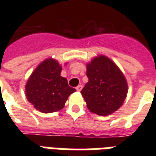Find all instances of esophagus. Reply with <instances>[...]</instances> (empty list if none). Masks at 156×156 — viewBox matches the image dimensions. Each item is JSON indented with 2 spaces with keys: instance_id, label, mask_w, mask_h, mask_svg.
I'll return each mask as SVG.
<instances>
[{
  "instance_id": "1",
  "label": "esophagus",
  "mask_w": 156,
  "mask_h": 156,
  "mask_svg": "<svg viewBox=\"0 0 156 156\" xmlns=\"http://www.w3.org/2000/svg\"><path fill=\"white\" fill-rule=\"evenodd\" d=\"M82 88H83V85H78V86H77V87H76V90H77V91H81L82 90Z\"/></svg>"
}]
</instances>
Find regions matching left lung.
<instances>
[{
	"label": "left lung",
	"instance_id": "1",
	"mask_svg": "<svg viewBox=\"0 0 156 156\" xmlns=\"http://www.w3.org/2000/svg\"><path fill=\"white\" fill-rule=\"evenodd\" d=\"M88 82L81 90L87 107L96 115L106 116L120 108L126 98L128 85L123 73L105 56L87 64Z\"/></svg>",
	"mask_w": 156,
	"mask_h": 156
}]
</instances>
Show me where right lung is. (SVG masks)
Wrapping results in <instances>:
<instances>
[{
	"label": "right lung",
	"instance_id": "obj_1",
	"mask_svg": "<svg viewBox=\"0 0 156 156\" xmlns=\"http://www.w3.org/2000/svg\"><path fill=\"white\" fill-rule=\"evenodd\" d=\"M61 71L59 63L51 58L42 62L30 76L26 94L36 109L46 114L61 110L68 96L76 91L60 76Z\"/></svg>",
	"mask_w": 156,
	"mask_h": 156
}]
</instances>
